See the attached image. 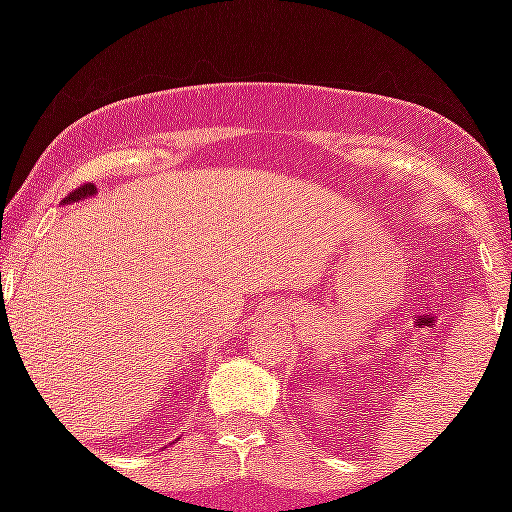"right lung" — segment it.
Segmentation results:
<instances>
[{
  "label": "right lung",
  "instance_id": "add662e5",
  "mask_svg": "<svg viewBox=\"0 0 512 512\" xmlns=\"http://www.w3.org/2000/svg\"><path fill=\"white\" fill-rule=\"evenodd\" d=\"M91 195H96V185H93V182H86V185L76 187L74 192H69V195L64 197V204H67V202H79V199L91 197Z\"/></svg>",
  "mask_w": 512,
  "mask_h": 512
}]
</instances>
